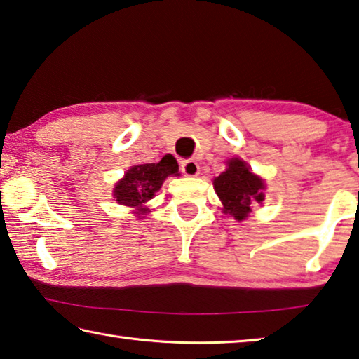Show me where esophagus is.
Instances as JSON below:
<instances>
[{"label": "esophagus", "mask_w": 359, "mask_h": 359, "mask_svg": "<svg viewBox=\"0 0 359 359\" xmlns=\"http://www.w3.org/2000/svg\"><path fill=\"white\" fill-rule=\"evenodd\" d=\"M180 169H182V172H184V175H187V177H196V175L199 174V165L194 160L182 161Z\"/></svg>", "instance_id": "obj_1"}]
</instances>
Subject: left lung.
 <instances>
[{"instance_id":"1","label":"left lung","mask_w":359,"mask_h":359,"mask_svg":"<svg viewBox=\"0 0 359 359\" xmlns=\"http://www.w3.org/2000/svg\"><path fill=\"white\" fill-rule=\"evenodd\" d=\"M214 188L223 203V214L244 220L253 204L264 201V184L239 158L228 161V169L214 180Z\"/></svg>"}]
</instances>
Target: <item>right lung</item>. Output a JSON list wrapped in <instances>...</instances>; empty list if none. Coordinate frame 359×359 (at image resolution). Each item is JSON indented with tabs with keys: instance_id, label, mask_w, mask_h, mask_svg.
Listing matches in <instances>:
<instances>
[{
	"instance_id": "right-lung-1",
	"label": "right lung",
	"mask_w": 359,
	"mask_h": 359,
	"mask_svg": "<svg viewBox=\"0 0 359 359\" xmlns=\"http://www.w3.org/2000/svg\"><path fill=\"white\" fill-rule=\"evenodd\" d=\"M168 175H179V165L172 155L163 156L160 163L133 166L114 188V196L120 204L145 212L142 204L155 196Z\"/></svg>"
}]
</instances>
